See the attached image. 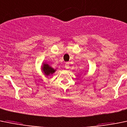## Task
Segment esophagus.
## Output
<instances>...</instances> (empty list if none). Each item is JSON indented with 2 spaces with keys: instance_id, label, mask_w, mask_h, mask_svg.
<instances>
[{
  "instance_id": "1",
  "label": "esophagus",
  "mask_w": 127,
  "mask_h": 127,
  "mask_svg": "<svg viewBox=\"0 0 127 127\" xmlns=\"http://www.w3.org/2000/svg\"><path fill=\"white\" fill-rule=\"evenodd\" d=\"M65 68L66 69V70H67V69H68L69 68V63H66L65 64Z\"/></svg>"
}]
</instances>
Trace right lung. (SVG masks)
Masks as SVG:
<instances>
[{"instance_id":"obj_1","label":"right lung","mask_w":127,"mask_h":127,"mask_svg":"<svg viewBox=\"0 0 127 127\" xmlns=\"http://www.w3.org/2000/svg\"><path fill=\"white\" fill-rule=\"evenodd\" d=\"M41 70H42V72L44 73V75L48 76H50L51 74H53L56 71V69H54L53 68H52L48 64L43 63V66H41Z\"/></svg>"}]
</instances>
